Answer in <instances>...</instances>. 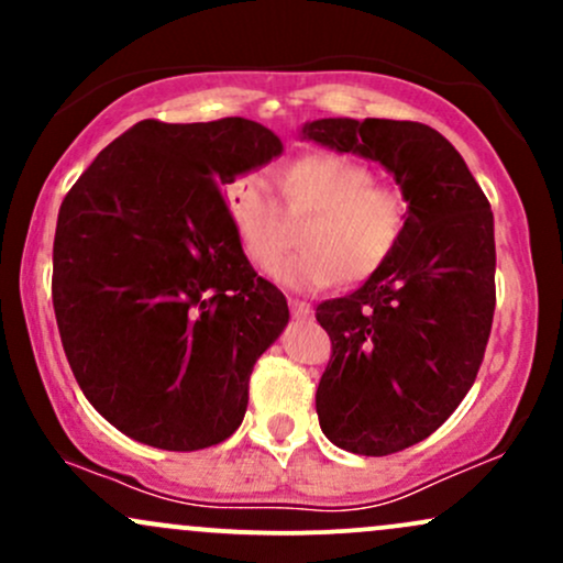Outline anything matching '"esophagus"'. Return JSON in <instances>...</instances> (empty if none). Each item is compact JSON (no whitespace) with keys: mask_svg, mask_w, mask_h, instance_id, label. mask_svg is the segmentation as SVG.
Returning a JSON list of instances; mask_svg holds the SVG:
<instances>
[{"mask_svg":"<svg viewBox=\"0 0 563 563\" xmlns=\"http://www.w3.org/2000/svg\"><path fill=\"white\" fill-rule=\"evenodd\" d=\"M288 307H290V314H294L296 320H309V318H312V303L299 301V299H290Z\"/></svg>","mask_w":563,"mask_h":563,"instance_id":"esophagus-1","label":"esophagus"}]
</instances>
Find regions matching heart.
<instances>
[{
  "label": "heart",
  "instance_id": "heart-1",
  "mask_svg": "<svg viewBox=\"0 0 563 563\" xmlns=\"http://www.w3.org/2000/svg\"><path fill=\"white\" fill-rule=\"evenodd\" d=\"M286 209L264 174H245L228 187V209L243 254L260 269L280 260L294 224L312 216L301 232L307 249L273 269L290 290H320L335 277L360 283L389 262L407 230V200L376 187V174L344 156L296 161L283 185Z\"/></svg>",
  "mask_w": 563,
  "mask_h": 563
}]
</instances>
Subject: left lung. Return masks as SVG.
Instances as JSON below:
<instances>
[{
	"label": "left lung",
	"mask_w": 563,
	"mask_h": 563,
	"mask_svg": "<svg viewBox=\"0 0 563 563\" xmlns=\"http://www.w3.org/2000/svg\"><path fill=\"white\" fill-rule=\"evenodd\" d=\"M299 137L378 161L407 200L389 262L318 307L333 344L314 397L322 434L391 455L434 434L479 373L495 312L493 211L461 153L426 124L318 119Z\"/></svg>",
	"instance_id": "left-lung-1"
}]
</instances>
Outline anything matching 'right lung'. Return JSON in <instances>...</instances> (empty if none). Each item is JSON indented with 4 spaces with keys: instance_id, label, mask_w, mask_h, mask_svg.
I'll use <instances>...</instances> for the list:
<instances>
[{
    "instance_id": "obj_1",
    "label": "right lung",
    "mask_w": 563,
    "mask_h": 563,
    "mask_svg": "<svg viewBox=\"0 0 563 563\" xmlns=\"http://www.w3.org/2000/svg\"><path fill=\"white\" fill-rule=\"evenodd\" d=\"M283 153L249 119L140 121L100 151L57 214L53 303L89 405L134 442H224L254 363L288 325L254 273L219 187Z\"/></svg>"
}]
</instances>
